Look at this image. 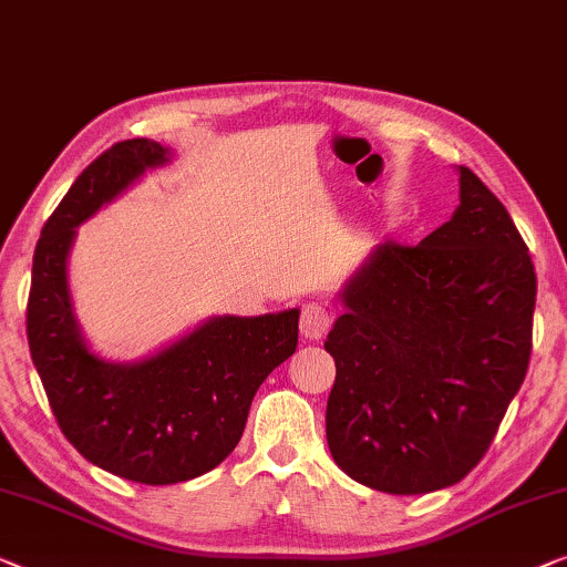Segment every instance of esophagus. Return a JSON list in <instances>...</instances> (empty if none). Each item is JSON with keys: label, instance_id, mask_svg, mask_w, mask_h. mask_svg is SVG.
I'll return each instance as SVG.
<instances>
[{"label": "esophagus", "instance_id": "obj_1", "mask_svg": "<svg viewBox=\"0 0 567 567\" xmlns=\"http://www.w3.org/2000/svg\"><path fill=\"white\" fill-rule=\"evenodd\" d=\"M301 338L309 342H317L324 338V332L330 330V311H327L322 303H303L301 307Z\"/></svg>", "mask_w": 567, "mask_h": 567}]
</instances>
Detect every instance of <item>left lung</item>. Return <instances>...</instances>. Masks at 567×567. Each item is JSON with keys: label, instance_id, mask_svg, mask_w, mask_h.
<instances>
[{"label": "left lung", "instance_id": "left-lung-1", "mask_svg": "<svg viewBox=\"0 0 567 567\" xmlns=\"http://www.w3.org/2000/svg\"><path fill=\"white\" fill-rule=\"evenodd\" d=\"M461 204L416 245L360 266L327 334V445L352 481L430 494L463 481L527 375L537 276L514 219L461 166Z\"/></svg>", "mask_w": 567, "mask_h": 567}]
</instances>
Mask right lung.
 I'll return each mask as SVG.
<instances>
[{"instance_id": "1", "label": "right lung", "mask_w": 567, "mask_h": 567, "mask_svg": "<svg viewBox=\"0 0 567 567\" xmlns=\"http://www.w3.org/2000/svg\"><path fill=\"white\" fill-rule=\"evenodd\" d=\"M168 161V147L133 137L86 166L40 233L28 299L30 355L65 440L89 463L145 486L223 463L260 383L299 342V309H286L212 317L137 363H110L89 348L65 274L76 227Z\"/></svg>"}]
</instances>
